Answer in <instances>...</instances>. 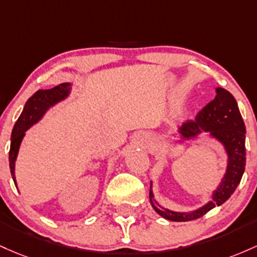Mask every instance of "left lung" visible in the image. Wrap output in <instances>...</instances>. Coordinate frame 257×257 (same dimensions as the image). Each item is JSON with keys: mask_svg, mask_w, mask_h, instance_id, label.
<instances>
[{"mask_svg": "<svg viewBox=\"0 0 257 257\" xmlns=\"http://www.w3.org/2000/svg\"><path fill=\"white\" fill-rule=\"evenodd\" d=\"M216 96L210 103L199 111L195 120H188L178 128V134L183 140L198 136L201 131L209 132L218 140L226 148L228 154V165L223 180L212 194V200L195 211L175 212L164 209L154 199L149 191V198L153 209L164 218L176 222H186L200 218L207 211L217 205L220 206L237 189L245 170V125L237 100L224 88H216ZM152 187V186H151Z\"/></svg>", "mask_w": 257, "mask_h": 257, "instance_id": "8db88e82", "label": "left lung"}]
</instances>
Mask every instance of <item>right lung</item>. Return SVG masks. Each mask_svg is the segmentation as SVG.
Returning <instances> with one entry per match:
<instances>
[{
  "instance_id": "add662e5",
  "label": "right lung",
  "mask_w": 257,
  "mask_h": 257,
  "mask_svg": "<svg viewBox=\"0 0 257 257\" xmlns=\"http://www.w3.org/2000/svg\"><path fill=\"white\" fill-rule=\"evenodd\" d=\"M69 91H70L69 83H60V85L51 88V90H39L33 97L28 99L27 104L23 109V113L20 114L19 119L17 120L16 125H14L12 136H11L10 167L14 184H17L16 176H14V164H16L20 143H22L25 131L41 119L42 115L46 113V110L50 106L64 99L69 94Z\"/></svg>"
}]
</instances>
